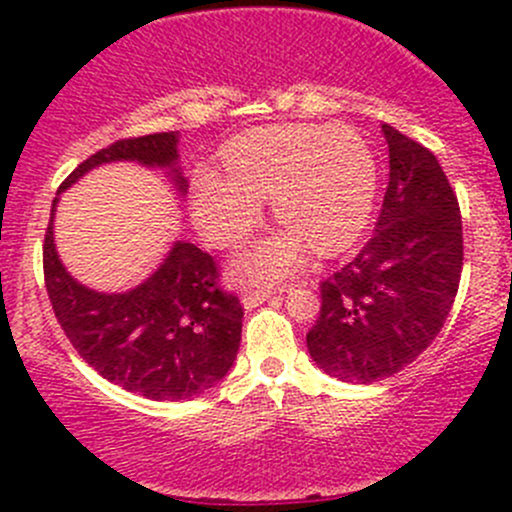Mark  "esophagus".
Wrapping results in <instances>:
<instances>
[{
	"mask_svg": "<svg viewBox=\"0 0 512 512\" xmlns=\"http://www.w3.org/2000/svg\"><path fill=\"white\" fill-rule=\"evenodd\" d=\"M275 294V289H245L242 292V304H245V309H252V307H260L262 302H267V299Z\"/></svg>",
	"mask_w": 512,
	"mask_h": 512,
	"instance_id": "obj_1",
	"label": "esophagus"
}]
</instances>
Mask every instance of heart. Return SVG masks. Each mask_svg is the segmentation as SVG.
<instances>
[{"label":"heart","mask_w":512,"mask_h":512,"mask_svg":"<svg viewBox=\"0 0 512 512\" xmlns=\"http://www.w3.org/2000/svg\"><path fill=\"white\" fill-rule=\"evenodd\" d=\"M227 170L198 165L190 208L203 235L232 247L260 223L265 195L285 225L235 257L245 282H275L307 262L312 247L337 252L364 230L379 165L349 126L287 123L247 131L223 148Z\"/></svg>","instance_id":"obj_1"}]
</instances>
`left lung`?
Wrapping results in <instances>:
<instances>
[{"label":"left lung","instance_id":"1","mask_svg":"<svg viewBox=\"0 0 512 512\" xmlns=\"http://www.w3.org/2000/svg\"><path fill=\"white\" fill-rule=\"evenodd\" d=\"M389 188L371 240L324 280L309 356L339 381L394 376L446 324L463 270L458 198L428 148L384 123Z\"/></svg>","mask_w":512,"mask_h":512}]
</instances>
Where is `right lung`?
<instances>
[{
    "label": "right lung",
    "mask_w": 512,
    "mask_h": 512,
    "mask_svg": "<svg viewBox=\"0 0 512 512\" xmlns=\"http://www.w3.org/2000/svg\"><path fill=\"white\" fill-rule=\"evenodd\" d=\"M136 160L168 168L180 193L178 131L123 138L86 158L61 190L91 168ZM44 235V282L61 329L81 359L103 379L153 401H185L225 379L240 349L242 304L218 285V265L193 242L178 240L143 285L106 294L84 287L61 265L54 213Z\"/></svg>",
    "instance_id": "add662e5"
}]
</instances>
